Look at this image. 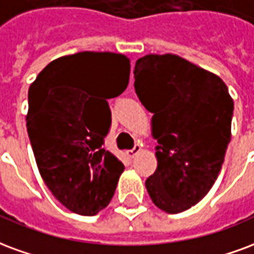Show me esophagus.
<instances>
[{"instance_id": "obj_1", "label": "esophagus", "mask_w": 254, "mask_h": 254, "mask_svg": "<svg viewBox=\"0 0 254 254\" xmlns=\"http://www.w3.org/2000/svg\"><path fill=\"white\" fill-rule=\"evenodd\" d=\"M140 150H142V147H140L139 145H135L134 149H131V150H128V151H127V155H128L129 158H134L135 155L138 154Z\"/></svg>"}]
</instances>
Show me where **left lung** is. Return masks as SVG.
Returning a JSON list of instances; mask_svg holds the SVG:
<instances>
[{"label":"left lung","mask_w":254,"mask_h":254,"mask_svg":"<svg viewBox=\"0 0 254 254\" xmlns=\"http://www.w3.org/2000/svg\"><path fill=\"white\" fill-rule=\"evenodd\" d=\"M134 78L158 142L146 190L160 210L179 214L199 203L218 179L234 103L221 77L173 54L139 58Z\"/></svg>","instance_id":"1"}]
</instances>
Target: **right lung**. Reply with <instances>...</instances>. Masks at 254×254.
<instances>
[{"mask_svg": "<svg viewBox=\"0 0 254 254\" xmlns=\"http://www.w3.org/2000/svg\"><path fill=\"white\" fill-rule=\"evenodd\" d=\"M129 67L123 54L82 51L50 62L29 86L27 131L39 173L78 215L105 208L125 170L103 145L111 126L107 99L125 92Z\"/></svg>", "mask_w": 254, "mask_h": 254, "instance_id": "1", "label": "right lung"}]
</instances>
